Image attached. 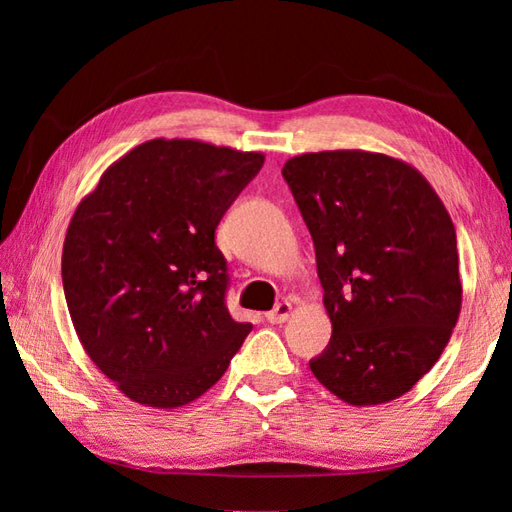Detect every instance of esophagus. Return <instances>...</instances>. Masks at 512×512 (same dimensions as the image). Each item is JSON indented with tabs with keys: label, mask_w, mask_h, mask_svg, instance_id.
Instances as JSON below:
<instances>
[{
	"label": "esophagus",
	"mask_w": 512,
	"mask_h": 512,
	"mask_svg": "<svg viewBox=\"0 0 512 512\" xmlns=\"http://www.w3.org/2000/svg\"><path fill=\"white\" fill-rule=\"evenodd\" d=\"M290 314H292V303L281 301L273 312H266V321L268 323H286L290 319Z\"/></svg>",
	"instance_id": "obj_1"
}]
</instances>
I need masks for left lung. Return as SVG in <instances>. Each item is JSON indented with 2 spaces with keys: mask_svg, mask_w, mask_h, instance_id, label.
Returning <instances> with one entry per match:
<instances>
[{
  "mask_svg": "<svg viewBox=\"0 0 512 512\" xmlns=\"http://www.w3.org/2000/svg\"><path fill=\"white\" fill-rule=\"evenodd\" d=\"M332 336L310 369L347 405L396 400L436 365L462 281L449 211L409 162L363 149L290 158Z\"/></svg>",
  "mask_w": 512,
  "mask_h": 512,
  "instance_id": "obj_1",
  "label": "left lung"
}]
</instances>
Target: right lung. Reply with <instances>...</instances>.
<instances>
[{
  "label": "right lung",
  "instance_id": "obj_1",
  "mask_svg": "<svg viewBox=\"0 0 512 512\" xmlns=\"http://www.w3.org/2000/svg\"><path fill=\"white\" fill-rule=\"evenodd\" d=\"M262 165L259 151L154 138L112 162L76 206L61 257L72 325L138 405L200 398L253 330L226 310L215 228Z\"/></svg>",
  "mask_w": 512,
  "mask_h": 512
}]
</instances>
